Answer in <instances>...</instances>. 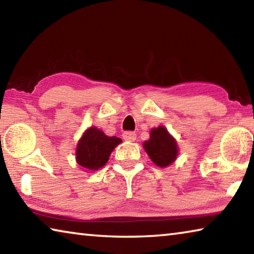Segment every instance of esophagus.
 Returning a JSON list of instances; mask_svg holds the SVG:
<instances>
[{"mask_svg":"<svg viewBox=\"0 0 254 254\" xmlns=\"http://www.w3.org/2000/svg\"><path fill=\"white\" fill-rule=\"evenodd\" d=\"M122 136H123V139L126 140V141H130V142H133V141H135V139H136V134L134 132H131V131H127V132H124L123 134H122Z\"/></svg>","mask_w":254,"mask_h":254,"instance_id":"esophagus-1","label":"esophagus"}]
</instances>
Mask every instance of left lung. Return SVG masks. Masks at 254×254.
Returning <instances> with one entry per match:
<instances>
[{"label": "left lung", "mask_w": 254, "mask_h": 254, "mask_svg": "<svg viewBox=\"0 0 254 254\" xmlns=\"http://www.w3.org/2000/svg\"><path fill=\"white\" fill-rule=\"evenodd\" d=\"M143 148L150 159L160 168L171 165L178 156L177 142L165 127L152 128L150 139L144 141Z\"/></svg>", "instance_id": "1"}]
</instances>
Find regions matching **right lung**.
Masks as SVG:
<instances>
[{
	"label": "right lung",
	"instance_id": "obj_1",
	"mask_svg": "<svg viewBox=\"0 0 254 254\" xmlns=\"http://www.w3.org/2000/svg\"><path fill=\"white\" fill-rule=\"evenodd\" d=\"M121 142L118 136H107L97 127H89L77 143L76 161L85 170H98L109 161L111 152Z\"/></svg>",
	"mask_w": 254,
	"mask_h": 254
}]
</instances>
